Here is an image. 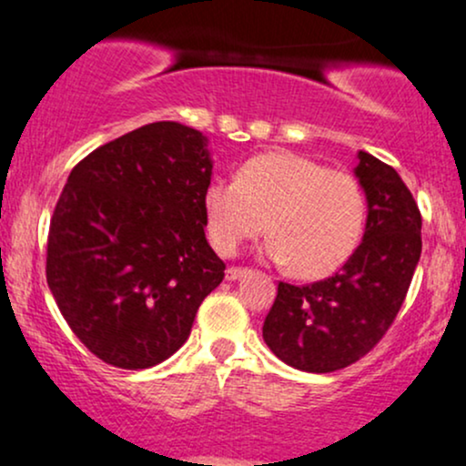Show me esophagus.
<instances>
[{
    "label": "esophagus",
    "mask_w": 466,
    "mask_h": 466,
    "mask_svg": "<svg viewBox=\"0 0 466 466\" xmlns=\"http://www.w3.org/2000/svg\"><path fill=\"white\" fill-rule=\"evenodd\" d=\"M247 273H248V268H242V266H231V268L227 270V279L235 281V279H239V277H244Z\"/></svg>",
    "instance_id": "34e87169"
}]
</instances>
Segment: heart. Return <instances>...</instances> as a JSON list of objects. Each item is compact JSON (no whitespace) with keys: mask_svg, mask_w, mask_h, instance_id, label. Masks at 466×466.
<instances>
[{"mask_svg":"<svg viewBox=\"0 0 466 466\" xmlns=\"http://www.w3.org/2000/svg\"><path fill=\"white\" fill-rule=\"evenodd\" d=\"M207 235L219 255L268 231L266 250L290 273L321 279L359 247L368 202L360 182L292 151L248 158L238 177H213L202 193Z\"/></svg>","mask_w":466,"mask_h":466,"instance_id":"b5f03b06","label":"heart"}]
</instances>
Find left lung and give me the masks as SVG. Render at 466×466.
<instances>
[{"label":"left lung","instance_id":"8db88e82","mask_svg":"<svg viewBox=\"0 0 466 466\" xmlns=\"http://www.w3.org/2000/svg\"><path fill=\"white\" fill-rule=\"evenodd\" d=\"M354 174L368 198L363 242L328 279L279 281L261 328L275 357L303 372L363 359L394 323L420 259L422 218L400 176L368 151H359Z\"/></svg>","mask_w":466,"mask_h":466}]
</instances>
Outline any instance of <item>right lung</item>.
Wrapping results in <instances>:
<instances>
[{
    "mask_svg": "<svg viewBox=\"0 0 466 466\" xmlns=\"http://www.w3.org/2000/svg\"><path fill=\"white\" fill-rule=\"evenodd\" d=\"M211 169L205 136L174 120L109 140L72 169L50 219L46 279L103 363H163L224 279L202 216Z\"/></svg>",
    "mask_w": 466,
    "mask_h": 466,
    "instance_id": "right-lung-1",
    "label": "right lung"
}]
</instances>
